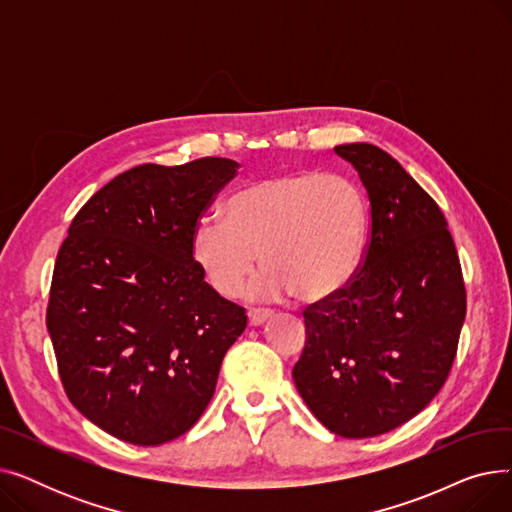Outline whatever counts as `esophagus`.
<instances>
[{"mask_svg":"<svg viewBox=\"0 0 512 512\" xmlns=\"http://www.w3.org/2000/svg\"><path fill=\"white\" fill-rule=\"evenodd\" d=\"M274 315L272 309H263V307H253L249 309V324L251 326H261L263 321H267Z\"/></svg>","mask_w":512,"mask_h":512,"instance_id":"esophagus-1","label":"esophagus"}]
</instances>
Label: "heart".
Returning a JSON list of instances; mask_svg holds the SVG:
<instances>
[{
  "mask_svg": "<svg viewBox=\"0 0 512 512\" xmlns=\"http://www.w3.org/2000/svg\"><path fill=\"white\" fill-rule=\"evenodd\" d=\"M367 199L359 184L332 172H290L249 182L226 201V220H201L191 255L207 284L226 299L245 288L257 259L265 270L251 297L319 303L359 270Z\"/></svg>",
  "mask_w": 512,
  "mask_h": 512,
  "instance_id": "heart-1",
  "label": "heart"
}]
</instances>
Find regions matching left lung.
Instances as JSON below:
<instances>
[{
  "label": "left lung",
  "mask_w": 512,
  "mask_h": 512,
  "mask_svg": "<svg viewBox=\"0 0 512 512\" xmlns=\"http://www.w3.org/2000/svg\"><path fill=\"white\" fill-rule=\"evenodd\" d=\"M334 151L365 184L369 232L353 280L303 311L307 340L292 378L332 434L361 440L407 423L440 392L467 290L442 209L405 168L369 143Z\"/></svg>",
  "instance_id": "obj_1"
}]
</instances>
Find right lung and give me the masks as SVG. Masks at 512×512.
Wrapping results in <instances>:
<instances>
[{
  "label": "right lung",
  "instance_id": "1",
  "mask_svg": "<svg viewBox=\"0 0 512 512\" xmlns=\"http://www.w3.org/2000/svg\"><path fill=\"white\" fill-rule=\"evenodd\" d=\"M236 170L226 157L130 168L80 207L58 251L45 319L62 386L124 442L186 434L247 328V309L220 297L191 255L195 226Z\"/></svg>",
  "mask_w": 512,
  "mask_h": 512
}]
</instances>
